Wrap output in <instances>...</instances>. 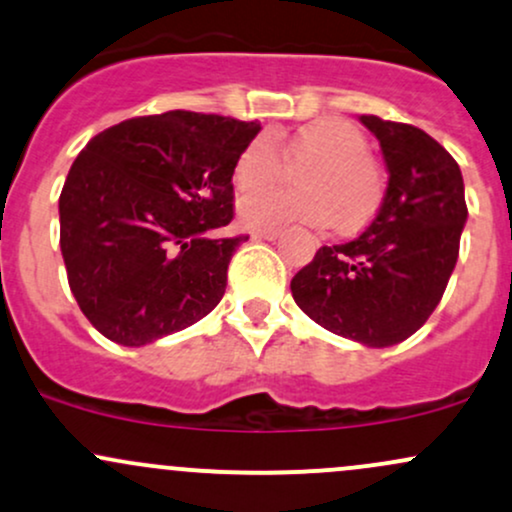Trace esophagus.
<instances>
[{
  "label": "esophagus",
  "mask_w": 512,
  "mask_h": 512,
  "mask_svg": "<svg viewBox=\"0 0 512 512\" xmlns=\"http://www.w3.org/2000/svg\"><path fill=\"white\" fill-rule=\"evenodd\" d=\"M279 233H282L279 228H262V230H255L252 235H255V238H260V240H277Z\"/></svg>",
  "instance_id": "1"
}]
</instances>
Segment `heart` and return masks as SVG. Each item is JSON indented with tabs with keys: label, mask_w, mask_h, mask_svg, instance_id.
<instances>
[{
	"label": "heart",
	"mask_w": 512,
	"mask_h": 512,
	"mask_svg": "<svg viewBox=\"0 0 512 512\" xmlns=\"http://www.w3.org/2000/svg\"><path fill=\"white\" fill-rule=\"evenodd\" d=\"M284 157L296 172L299 192H262L284 172L282 153L267 133L240 150L233 162V187L240 196V218L252 228H274L291 221L357 230L367 226L384 201V177L367 155L369 140L355 123L320 116L282 138Z\"/></svg>",
	"instance_id": "b5f03b06"
}]
</instances>
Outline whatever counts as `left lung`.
Wrapping results in <instances>:
<instances>
[{
	"label": "left lung",
	"instance_id": "1",
	"mask_svg": "<svg viewBox=\"0 0 512 512\" xmlns=\"http://www.w3.org/2000/svg\"><path fill=\"white\" fill-rule=\"evenodd\" d=\"M389 170L381 209L367 230L323 245L291 279L308 318L367 347L411 338L445 294L466 223L457 160L411 123L359 116Z\"/></svg>",
	"mask_w": 512,
	"mask_h": 512
}]
</instances>
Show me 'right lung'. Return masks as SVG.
Here are the masks:
<instances>
[{"instance_id":"1","label":"right lung","mask_w":512,"mask_h":512,"mask_svg":"<svg viewBox=\"0 0 512 512\" xmlns=\"http://www.w3.org/2000/svg\"><path fill=\"white\" fill-rule=\"evenodd\" d=\"M257 121L167 111L106 128L60 192V250L80 311L140 347L209 316L247 235L233 221V162Z\"/></svg>"}]
</instances>
